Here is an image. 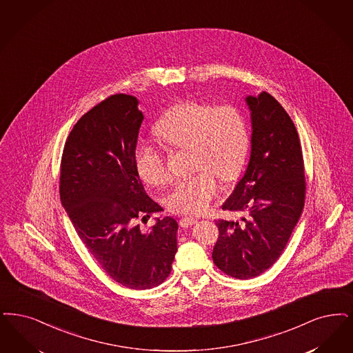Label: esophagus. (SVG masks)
Instances as JSON below:
<instances>
[{
    "label": "esophagus",
    "instance_id": "1",
    "mask_svg": "<svg viewBox=\"0 0 353 353\" xmlns=\"http://www.w3.org/2000/svg\"><path fill=\"white\" fill-rule=\"evenodd\" d=\"M197 218H193V216H183L180 219V226L181 227H189L192 226V225H194V223H197Z\"/></svg>",
    "mask_w": 353,
    "mask_h": 353
}]
</instances>
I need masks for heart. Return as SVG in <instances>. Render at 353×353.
Returning a JSON list of instances; mask_svg holds the SVG:
<instances>
[{
	"label": "heart",
	"instance_id": "1",
	"mask_svg": "<svg viewBox=\"0 0 353 353\" xmlns=\"http://www.w3.org/2000/svg\"><path fill=\"white\" fill-rule=\"evenodd\" d=\"M163 143L190 151L192 170L188 179L174 183L165 198L170 212H205L218 193L216 176L230 183L239 177L250 151V131L244 114L231 103L183 101L163 114L154 127ZM135 168L141 180L152 186L170 181L163 152L150 144H138Z\"/></svg>",
	"mask_w": 353,
	"mask_h": 353
}]
</instances>
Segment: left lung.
Wrapping results in <instances>:
<instances>
[{
  "label": "left lung",
  "instance_id": "1",
  "mask_svg": "<svg viewBox=\"0 0 353 353\" xmlns=\"http://www.w3.org/2000/svg\"><path fill=\"white\" fill-rule=\"evenodd\" d=\"M252 137L247 170L222 209L243 212L240 221H215L219 236L214 264L231 277L248 280L281 256L302 214L306 179L296 126L267 92L248 96Z\"/></svg>",
  "mask_w": 353,
  "mask_h": 353
}]
</instances>
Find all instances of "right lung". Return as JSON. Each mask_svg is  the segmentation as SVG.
<instances>
[{
	"mask_svg": "<svg viewBox=\"0 0 353 353\" xmlns=\"http://www.w3.org/2000/svg\"><path fill=\"white\" fill-rule=\"evenodd\" d=\"M138 99L114 94L72 128L60 164V199L79 238L114 281L151 289L170 276L177 222L165 216L150 231L137 221L161 212L147 196L134 152L143 122Z\"/></svg>",
	"mask_w": 353,
	"mask_h": 353,
	"instance_id": "obj_1",
	"label": "right lung"
}]
</instances>
